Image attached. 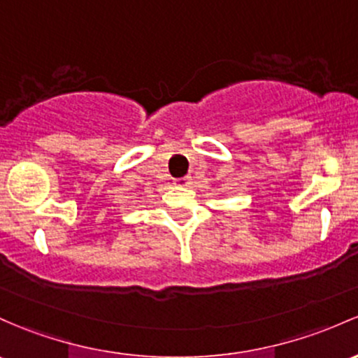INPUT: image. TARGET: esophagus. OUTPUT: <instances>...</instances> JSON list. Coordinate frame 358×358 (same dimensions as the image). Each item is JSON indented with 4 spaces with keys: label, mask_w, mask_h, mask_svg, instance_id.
<instances>
[{
    "label": "esophagus",
    "mask_w": 358,
    "mask_h": 358,
    "mask_svg": "<svg viewBox=\"0 0 358 358\" xmlns=\"http://www.w3.org/2000/svg\"><path fill=\"white\" fill-rule=\"evenodd\" d=\"M175 185L178 187H190L192 185V176H183V178H176Z\"/></svg>",
    "instance_id": "obj_1"
}]
</instances>
